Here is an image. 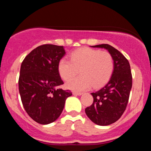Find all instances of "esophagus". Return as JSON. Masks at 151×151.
I'll return each instance as SVG.
<instances>
[{
  "label": "esophagus",
  "mask_w": 151,
  "mask_h": 151,
  "mask_svg": "<svg viewBox=\"0 0 151 151\" xmlns=\"http://www.w3.org/2000/svg\"><path fill=\"white\" fill-rule=\"evenodd\" d=\"M73 94L75 95V96H80V95L82 94V93L77 92V91H73Z\"/></svg>",
  "instance_id": "obj_1"
}]
</instances>
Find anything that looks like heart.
<instances>
[{
    "label": "heart",
    "mask_w": 151,
    "mask_h": 151,
    "mask_svg": "<svg viewBox=\"0 0 151 151\" xmlns=\"http://www.w3.org/2000/svg\"><path fill=\"white\" fill-rule=\"evenodd\" d=\"M114 70V59L109 52L89 47L72 52L71 60L64 58L58 64L59 74L65 81L81 70V76L67 83V87L76 91H84L91 86L94 88L104 86L111 79Z\"/></svg>",
    "instance_id": "1"
}]
</instances>
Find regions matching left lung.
I'll return each instance as SVG.
<instances>
[{"instance_id": "left-lung-1", "label": "left lung", "mask_w": 151, "mask_h": 151, "mask_svg": "<svg viewBox=\"0 0 151 151\" xmlns=\"http://www.w3.org/2000/svg\"><path fill=\"white\" fill-rule=\"evenodd\" d=\"M91 47L108 50L114 59V70L109 82L91 93L93 104L86 107L85 113L94 124L108 126L119 120L127 106L132 87L131 67L127 59L114 47L108 44Z\"/></svg>"}]
</instances>
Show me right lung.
Returning <instances> with one entry per match:
<instances>
[{"instance_id":"1","label":"right lung","mask_w":151,"mask_h":151,"mask_svg":"<svg viewBox=\"0 0 151 151\" xmlns=\"http://www.w3.org/2000/svg\"><path fill=\"white\" fill-rule=\"evenodd\" d=\"M63 46L42 45L30 52L22 61L18 80L19 92L24 109L35 121L48 124L58 119L65 101L72 96L63 90L58 71L65 56Z\"/></svg>"}]
</instances>
